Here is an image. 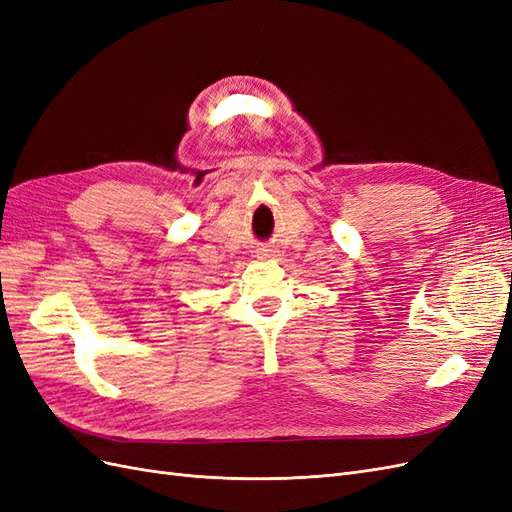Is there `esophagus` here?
Masks as SVG:
<instances>
[{
    "label": "esophagus",
    "instance_id": "34e87169",
    "mask_svg": "<svg viewBox=\"0 0 512 512\" xmlns=\"http://www.w3.org/2000/svg\"><path fill=\"white\" fill-rule=\"evenodd\" d=\"M267 252H269V250H262V256H267Z\"/></svg>",
    "mask_w": 512,
    "mask_h": 512
}]
</instances>
